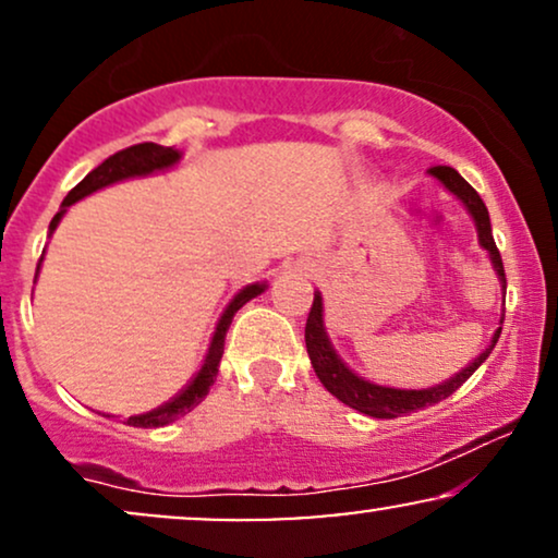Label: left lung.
Returning a JSON list of instances; mask_svg holds the SVG:
<instances>
[{
	"label": "left lung",
	"mask_w": 558,
	"mask_h": 558,
	"mask_svg": "<svg viewBox=\"0 0 558 558\" xmlns=\"http://www.w3.org/2000/svg\"><path fill=\"white\" fill-rule=\"evenodd\" d=\"M430 175L438 178V181L444 183L446 189L464 204L466 213L472 215V220H475V228H477L480 246L490 254L493 270H496L498 280H501L506 288L504 262H501V254H498V248H496V241H493L488 207L483 204V198H480L477 191L472 189V185L466 183L453 168L438 165V168H430ZM501 325H504V315H501ZM498 336H501V328L493 332V341L488 349H485L475 362L466 364L462 373L453 375L451 380L440 383V386H433V388H422V390H401V388L377 386V383L364 380V377L356 375L354 369L345 367L341 356H338L336 349H332L328 332H325L323 296H319V291H315V301H312V310H310V317H306V328H304L306 354H310L312 367H315L319 383H323V386L328 388L338 401H343L345 407L356 409V412L369 414V417H377V420L403 417V414L417 412V409L433 407V403L448 399V396L462 386L464 380H470V375L475 373L480 364L488 360L493 345L498 343Z\"/></svg>",
	"instance_id": "left-lung-1"
}]
</instances>
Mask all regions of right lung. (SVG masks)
Instances as JSON below:
<instances>
[{
    "label": "right lung",
    "mask_w": 558,
    "mask_h": 558,
    "mask_svg": "<svg viewBox=\"0 0 558 558\" xmlns=\"http://www.w3.org/2000/svg\"><path fill=\"white\" fill-rule=\"evenodd\" d=\"M178 159H181V151L178 149H172V146L149 144V141H146V144L128 146V149L118 151V155L107 157L99 168H94L92 172H88V175L83 178V181L75 185V189L70 191L65 198H62V209L52 217V222H49V235H52L54 228L60 226L62 215L68 213L70 204L81 202L83 196L94 194V191L105 189V185L125 181V178L151 175V172L168 170L178 162ZM41 259H44V254H41ZM36 275H38V270H36ZM265 288H267V283H252V286L241 288V291L233 296V301L226 306L222 317L217 319L213 343H209V351H207V356H204L202 369L191 377L189 386H185L178 396H172L168 403H162V407L151 409V412H146V414H136V417H128V425L165 427V425H170V422L185 417L191 409L198 407V403L204 401V396L209 393V388H213V383L217 377V367H220V360H222V349H226V332L230 328V323H233V315L241 310L243 304H246V301L259 296Z\"/></svg>",
    "instance_id": "1"
}]
</instances>
